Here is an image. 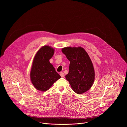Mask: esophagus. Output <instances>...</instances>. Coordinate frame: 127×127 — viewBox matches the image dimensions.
<instances>
[{"instance_id": "34e87169", "label": "esophagus", "mask_w": 127, "mask_h": 127, "mask_svg": "<svg viewBox=\"0 0 127 127\" xmlns=\"http://www.w3.org/2000/svg\"><path fill=\"white\" fill-rule=\"evenodd\" d=\"M60 75L62 77H64V73L63 72H60Z\"/></svg>"}]
</instances>
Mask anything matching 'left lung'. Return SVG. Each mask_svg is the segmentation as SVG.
Listing matches in <instances>:
<instances>
[{"instance_id":"1","label":"left lung","mask_w":127,"mask_h":127,"mask_svg":"<svg viewBox=\"0 0 127 127\" xmlns=\"http://www.w3.org/2000/svg\"><path fill=\"white\" fill-rule=\"evenodd\" d=\"M62 52L70 62L66 79L75 93L79 95L84 93L91 88L95 80V70L91 59L81 47H65Z\"/></svg>"}]
</instances>
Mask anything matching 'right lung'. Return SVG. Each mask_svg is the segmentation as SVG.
<instances>
[{"label": "right lung", "instance_id": "1", "mask_svg": "<svg viewBox=\"0 0 127 127\" xmlns=\"http://www.w3.org/2000/svg\"><path fill=\"white\" fill-rule=\"evenodd\" d=\"M54 53L53 48L44 46L36 53L31 71L30 77L34 87L45 92L61 78L49 60Z\"/></svg>", "mask_w": 127, "mask_h": 127}]
</instances>
